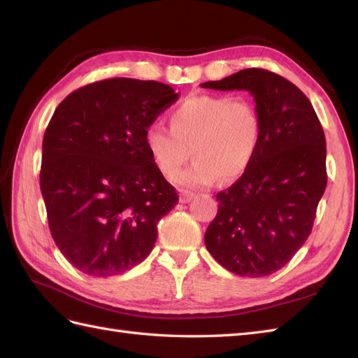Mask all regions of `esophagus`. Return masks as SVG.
<instances>
[{
    "mask_svg": "<svg viewBox=\"0 0 358 358\" xmlns=\"http://www.w3.org/2000/svg\"><path fill=\"white\" fill-rule=\"evenodd\" d=\"M195 199V194L191 191H183L180 194V203H191Z\"/></svg>",
    "mask_w": 358,
    "mask_h": 358,
    "instance_id": "34e87169",
    "label": "esophagus"
}]
</instances>
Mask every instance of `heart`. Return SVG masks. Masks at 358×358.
Listing matches in <instances>:
<instances>
[{
	"label": "heart",
	"instance_id": "1",
	"mask_svg": "<svg viewBox=\"0 0 358 358\" xmlns=\"http://www.w3.org/2000/svg\"><path fill=\"white\" fill-rule=\"evenodd\" d=\"M169 127L149 124L144 143L167 177L177 173L192 154L195 162L177 177L178 183L191 187L212 185L218 177L222 181L241 177L263 136L260 110L246 96H187L169 113Z\"/></svg>",
	"mask_w": 358,
	"mask_h": 358
}]
</instances>
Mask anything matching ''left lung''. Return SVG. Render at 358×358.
Wrapping results in <instances>:
<instances>
[{
  "mask_svg": "<svg viewBox=\"0 0 358 358\" xmlns=\"http://www.w3.org/2000/svg\"><path fill=\"white\" fill-rule=\"evenodd\" d=\"M201 87L248 90L263 120L252 163L231 187L217 194L218 212L204 243L210 255L237 275H271L305 245L324 194L328 175L320 120L299 87L257 67Z\"/></svg>",
  "mask_w": 358,
  "mask_h": 358,
  "instance_id": "obj_1",
  "label": "left lung"
}]
</instances>
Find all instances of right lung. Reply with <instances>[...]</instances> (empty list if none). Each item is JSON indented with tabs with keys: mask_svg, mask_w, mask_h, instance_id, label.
<instances>
[{
	"mask_svg": "<svg viewBox=\"0 0 358 358\" xmlns=\"http://www.w3.org/2000/svg\"><path fill=\"white\" fill-rule=\"evenodd\" d=\"M177 100L163 83L109 78L77 89L53 112L40 186L52 238L83 273L118 275L154 249L157 223L178 195L144 132Z\"/></svg>",
	"mask_w": 358,
	"mask_h": 358,
	"instance_id": "right-lung-1",
	"label": "right lung"
}]
</instances>
